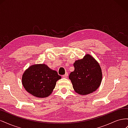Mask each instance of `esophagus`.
<instances>
[{
  "mask_svg": "<svg viewBox=\"0 0 128 128\" xmlns=\"http://www.w3.org/2000/svg\"><path fill=\"white\" fill-rule=\"evenodd\" d=\"M68 75V72H66L65 74H64V75L62 76V77H64V78H66V77H67Z\"/></svg>",
  "mask_w": 128,
  "mask_h": 128,
  "instance_id": "esophagus-1",
  "label": "esophagus"
}]
</instances>
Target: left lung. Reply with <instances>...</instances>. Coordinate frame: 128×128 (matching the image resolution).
<instances>
[{"label": "left lung", "instance_id": "8db88e82", "mask_svg": "<svg viewBox=\"0 0 128 128\" xmlns=\"http://www.w3.org/2000/svg\"><path fill=\"white\" fill-rule=\"evenodd\" d=\"M75 69L69 76L75 91L80 95H87L95 91L102 83V74L99 64L86 54L82 59L76 60Z\"/></svg>", "mask_w": 128, "mask_h": 128}]
</instances>
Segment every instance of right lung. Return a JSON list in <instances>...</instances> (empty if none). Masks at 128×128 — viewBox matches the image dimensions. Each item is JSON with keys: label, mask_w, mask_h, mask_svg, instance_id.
<instances>
[{"label": "right lung", "mask_w": 128, "mask_h": 128, "mask_svg": "<svg viewBox=\"0 0 128 128\" xmlns=\"http://www.w3.org/2000/svg\"><path fill=\"white\" fill-rule=\"evenodd\" d=\"M61 76L45 64L32 65L23 74L22 83L25 90L37 98H46L52 94Z\"/></svg>", "instance_id": "obj_1"}]
</instances>
